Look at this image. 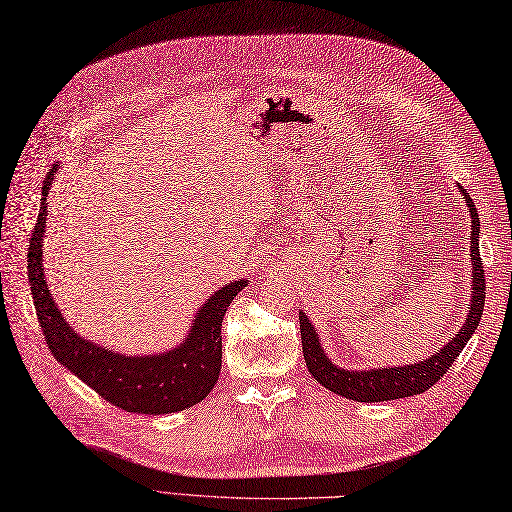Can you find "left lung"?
Masks as SVG:
<instances>
[{
	"label": "left lung",
	"instance_id": "left-lung-1",
	"mask_svg": "<svg viewBox=\"0 0 512 512\" xmlns=\"http://www.w3.org/2000/svg\"><path fill=\"white\" fill-rule=\"evenodd\" d=\"M460 193L465 195L467 208L471 213V265H473V291H471V310L467 315V323L454 339L447 343L441 352H436L432 358L421 360L415 365L406 367H391V369H371V371H345L332 365V360L323 354L319 345V336L310 328L306 315H299V330H302V350L306 358V367L313 373L319 384L326 386L332 393L343 395L347 400L356 402H389L400 400V397H410L428 391L443 378V373L454 365L458 354L476 332L482 310H484V267L478 249L480 239V219L478 210L473 206L469 193L458 186Z\"/></svg>",
	"mask_w": 512,
	"mask_h": 512
}]
</instances>
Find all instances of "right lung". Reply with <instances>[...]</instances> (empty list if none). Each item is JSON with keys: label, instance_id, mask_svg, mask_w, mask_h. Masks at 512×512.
Returning <instances> with one entry per match:
<instances>
[{"label": "right lung", "instance_id": "right-lung-1", "mask_svg": "<svg viewBox=\"0 0 512 512\" xmlns=\"http://www.w3.org/2000/svg\"><path fill=\"white\" fill-rule=\"evenodd\" d=\"M54 173V169L49 171L43 182V202L28 247L30 289L49 352L60 365L76 373L97 395H102L108 404L126 413L167 415L202 402L219 380L223 315L247 282H232L210 297L197 313L189 339L173 352L128 358L89 343L62 319L43 278L41 243L47 219L45 197Z\"/></svg>", "mask_w": 512, "mask_h": 512}]
</instances>
